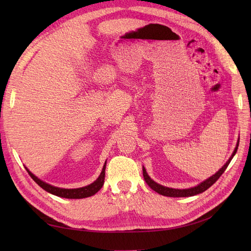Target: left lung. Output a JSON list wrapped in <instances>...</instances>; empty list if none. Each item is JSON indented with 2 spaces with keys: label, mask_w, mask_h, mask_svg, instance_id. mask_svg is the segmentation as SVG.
<instances>
[{
  "label": "left lung",
  "mask_w": 251,
  "mask_h": 251,
  "mask_svg": "<svg viewBox=\"0 0 251 251\" xmlns=\"http://www.w3.org/2000/svg\"><path fill=\"white\" fill-rule=\"evenodd\" d=\"M239 141H240V138L238 139V142H237V146H235L231 156L229 157L228 160L226 161V163L222 166L221 169H220L215 175H212V176H210L209 178H207L206 180L202 181L201 183H199L198 185H196L194 187H191V188H185V189H178V188H172V187H166V186H163L161 184L157 183V182H155L153 179H151L146 169H144V166H142V172H143V177H144V180H146L147 184L153 189V191H155L156 193L160 194L162 196H166V197H174V198H178V197H192V196H196L198 194H201L203 192L206 191L207 188H209L212 184L215 183V182L220 178V176L225 172V170L227 169V166H228V164L230 163L231 159L233 158V156L235 155V153H237L238 151V147H239Z\"/></svg>",
  "instance_id": "obj_1"
}]
</instances>
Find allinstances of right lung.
Instances as JSON below:
<instances>
[{"mask_svg":"<svg viewBox=\"0 0 251 251\" xmlns=\"http://www.w3.org/2000/svg\"><path fill=\"white\" fill-rule=\"evenodd\" d=\"M105 164H107V161L104 162L103 164V168L101 170V173L98 178L93 182V183H91L87 186H83V187H79V188H62V187H56V186H53L51 184L46 183V182H44L43 180L39 179L36 176L30 172L26 166L25 169L27 170L28 174L30 175V177H31L37 184H39L43 189L45 191L60 197V198H66V199H82V198H88V197H91L95 195L100 189L102 187L103 183H104V176H105Z\"/></svg>","mask_w":251,"mask_h":251,"instance_id":"1","label":"right lung"}]
</instances>
